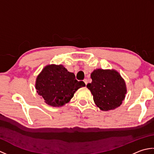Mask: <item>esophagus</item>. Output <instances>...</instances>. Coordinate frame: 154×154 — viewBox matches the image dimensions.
Wrapping results in <instances>:
<instances>
[{
    "instance_id": "esophagus-1",
    "label": "esophagus",
    "mask_w": 154,
    "mask_h": 154,
    "mask_svg": "<svg viewBox=\"0 0 154 154\" xmlns=\"http://www.w3.org/2000/svg\"><path fill=\"white\" fill-rule=\"evenodd\" d=\"M83 81H84V83H85V85H87V83H88V81H87V79H85L83 80Z\"/></svg>"
}]
</instances>
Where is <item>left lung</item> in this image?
Masks as SVG:
<instances>
[{
	"label": "left lung",
	"instance_id": "8db88e82",
	"mask_svg": "<svg viewBox=\"0 0 154 154\" xmlns=\"http://www.w3.org/2000/svg\"><path fill=\"white\" fill-rule=\"evenodd\" d=\"M91 77L92 82L87 87L100 110H113L122 104L126 93V84L117 71L98 69L91 74Z\"/></svg>",
	"mask_w": 154,
	"mask_h": 154
}]
</instances>
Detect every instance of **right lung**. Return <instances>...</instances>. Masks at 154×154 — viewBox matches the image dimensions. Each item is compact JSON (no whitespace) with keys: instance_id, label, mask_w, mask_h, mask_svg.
<instances>
[{"instance_id":"obj_1","label":"right lung","mask_w":154,"mask_h":154,"mask_svg":"<svg viewBox=\"0 0 154 154\" xmlns=\"http://www.w3.org/2000/svg\"><path fill=\"white\" fill-rule=\"evenodd\" d=\"M83 81H78L73 73L62 65L45 67L38 75L35 89L45 103L52 106H61L67 103L78 89L85 87Z\"/></svg>"}]
</instances>
